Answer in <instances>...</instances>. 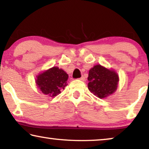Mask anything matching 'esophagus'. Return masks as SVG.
I'll return each mask as SVG.
<instances>
[{
	"mask_svg": "<svg viewBox=\"0 0 149 149\" xmlns=\"http://www.w3.org/2000/svg\"><path fill=\"white\" fill-rule=\"evenodd\" d=\"M79 79H80V80H81V81H85L86 78H85V77H84V76H82L81 77L79 78Z\"/></svg>",
	"mask_w": 149,
	"mask_h": 149,
	"instance_id": "obj_1",
	"label": "esophagus"
}]
</instances>
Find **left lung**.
Instances as JSON below:
<instances>
[{"label": "left lung", "instance_id": "left-lung-1", "mask_svg": "<svg viewBox=\"0 0 149 149\" xmlns=\"http://www.w3.org/2000/svg\"><path fill=\"white\" fill-rule=\"evenodd\" d=\"M88 80L89 90L99 98H104L116 90L119 77L113 70L96 65L89 71Z\"/></svg>", "mask_w": 149, "mask_h": 149}]
</instances>
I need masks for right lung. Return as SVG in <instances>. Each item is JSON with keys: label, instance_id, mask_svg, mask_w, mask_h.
<instances>
[{"label": "right lung", "instance_id": "obj_1", "mask_svg": "<svg viewBox=\"0 0 149 149\" xmlns=\"http://www.w3.org/2000/svg\"><path fill=\"white\" fill-rule=\"evenodd\" d=\"M68 75L65 71L53 67L37 76L36 84L42 93L50 97H55L67 86Z\"/></svg>", "mask_w": 149, "mask_h": 149}]
</instances>
